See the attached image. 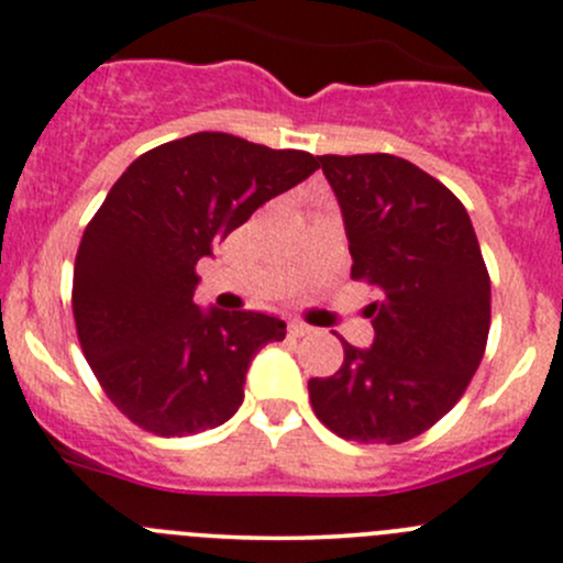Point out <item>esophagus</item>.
I'll return each instance as SVG.
<instances>
[{
    "instance_id": "34e87169",
    "label": "esophagus",
    "mask_w": 563,
    "mask_h": 563,
    "mask_svg": "<svg viewBox=\"0 0 563 563\" xmlns=\"http://www.w3.org/2000/svg\"><path fill=\"white\" fill-rule=\"evenodd\" d=\"M289 333H292V336H311V333H314V328L309 325V322H303V320H289Z\"/></svg>"
}]
</instances>
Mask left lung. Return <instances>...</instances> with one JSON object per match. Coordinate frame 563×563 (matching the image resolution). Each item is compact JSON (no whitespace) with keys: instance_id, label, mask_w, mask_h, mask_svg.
Listing matches in <instances>:
<instances>
[{"instance_id":"1","label":"left lung","mask_w":563,"mask_h":563,"mask_svg":"<svg viewBox=\"0 0 563 563\" xmlns=\"http://www.w3.org/2000/svg\"><path fill=\"white\" fill-rule=\"evenodd\" d=\"M347 232L353 279L380 292L372 347L344 344L311 377L317 419L344 441L405 443L457 405L489 333V276L468 210L443 183L388 153L320 155Z\"/></svg>"}]
</instances>
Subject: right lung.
<instances>
[{
  "label": "right lung",
  "instance_id": "right-lung-1",
  "mask_svg": "<svg viewBox=\"0 0 563 563\" xmlns=\"http://www.w3.org/2000/svg\"><path fill=\"white\" fill-rule=\"evenodd\" d=\"M317 158L219 131L139 155L87 224L74 268L81 350L106 397L142 430L197 435L238 413L252 358L287 325L199 309L197 263Z\"/></svg>",
  "mask_w": 563,
  "mask_h": 563
}]
</instances>
